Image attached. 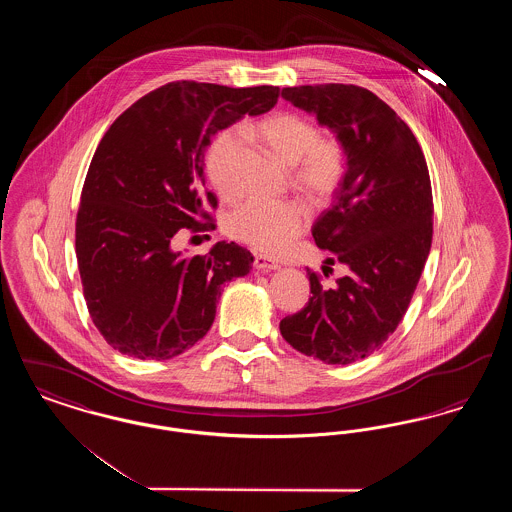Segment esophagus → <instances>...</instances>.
<instances>
[{
	"instance_id": "34e87169",
	"label": "esophagus",
	"mask_w": 512,
	"mask_h": 512,
	"mask_svg": "<svg viewBox=\"0 0 512 512\" xmlns=\"http://www.w3.org/2000/svg\"><path fill=\"white\" fill-rule=\"evenodd\" d=\"M253 267L257 268V270H276L278 265L274 263V261H270L268 257L265 255H255V259H253Z\"/></svg>"
}]
</instances>
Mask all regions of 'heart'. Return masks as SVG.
I'll return each mask as SVG.
<instances>
[{
  "mask_svg": "<svg viewBox=\"0 0 512 512\" xmlns=\"http://www.w3.org/2000/svg\"><path fill=\"white\" fill-rule=\"evenodd\" d=\"M242 136H257L288 167L295 188L313 201H326L340 188L347 169V147L336 134H320L315 121L286 111L255 126H242ZM240 138L234 130L220 132L207 151V176L222 197L236 194ZM311 222L305 203L249 199L226 217V234L259 251L280 253L301 236Z\"/></svg>",
  "mask_w": 512,
  "mask_h": 512,
  "instance_id": "b5f03b06",
  "label": "heart"
}]
</instances>
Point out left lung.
Segmentation results:
<instances>
[{
	"label": "left lung",
	"instance_id": "8db88e82",
	"mask_svg": "<svg viewBox=\"0 0 512 512\" xmlns=\"http://www.w3.org/2000/svg\"><path fill=\"white\" fill-rule=\"evenodd\" d=\"M282 98L315 113L347 147V171L313 238L328 265L347 274L332 286L307 270V305L280 320L284 340L328 365H351L380 349L403 320L426 265L434 201L424 153L386 101L353 84L284 88ZM332 267L322 268L324 276Z\"/></svg>",
	"mask_w": 512,
	"mask_h": 512
}]
</instances>
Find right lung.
Wrapping results in <instances>:
<instances>
[{"instance_id":"obj_1","label":"right lung","mask_w":512,"mask_h":512,"mask_svg":"<svg viewBox=\"0 0 512 512\" xmlns=\"http://www.w3.org/2000/svg\"><path fill=\"white\" fill-rule=\"evenodd\" d=\"M278 86L228 88L178 80L132 103L92 157L76 213V259L99 334L122 355L165 361L201 340L222 284L253 255L219 242L182 257L172 236L213 230L217 197L205 188V147L244 115L270 111Z\"/></svg>"}]
</instances>
